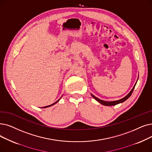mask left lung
Returning <instances> with one entry per match:
<instances>
[{
    "instance_id": "1",
    "label": "left lung",
    "mask_w": 152,
    "mask_h": 152,
    "mask_svg": "<svg viewBox=\"0 0 152 152\" xmlns=\"http://www.w3.org/2000/svg\"><path fill=\"white\" fill-rule=\"evenodd\" d=\"M137 81H138V79H137ZM137 82H136L135 84L134 85V86L133 87V88L132 89V90L130 91L129 93L126 96H125L124 97L122 98L121 99H119V100L114 101H110V102H108V101H105L101 100V99H99V98L96 97V96H94V95H92V94H91V96H92V97H93L94 99H96L97 102H99V103H101L102 105H105V106H112V105H117V104H120V103H122V102H124V101H126V100L127 99H128V98L131 96L132 93V92H133V91H134V88H135V85H136V84H137Z\"/></svg>"
}]
</instances>
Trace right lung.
Segmentation results:
<instances>
[{"label": "right lung", "mask_w": 152, "mask_h": 152, "mask_svg": "<svg viewBox=\"0 0 152 152\" xmlns=\"http://www.w3.org/2000/svg\"><path fill=\"white\" fill-rule=\"evenodd\" d=\"M62 97V96H61ZM60 100V99H59L57 101H56L55 103H53V104H51V105H47V106H45V107H42V108H47V107H50V106H52V105H55L56 103H57Z\"/></svg>", "instance_id": "add662e5"}]
</instances>
